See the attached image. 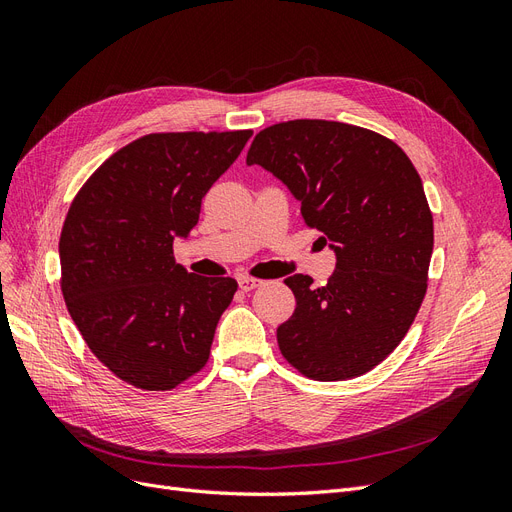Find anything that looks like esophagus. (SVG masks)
<instances>
[{
    "label": "esophagus",
    "instance_id": "34e87169",
    "mask_svg": "<svg viewBox=\"0 0 512 512\" xmlns=\"http://www.w3.org/2000/svg\"><path fill=\"white\" fill-rule=\"evenodd\" d=\"M262 282L256 280V277H239V288L243 292H252L254 288H258Z\"/></svg>",
    "mask_w": 512,
    "mask_h": 512
}]
</instances>
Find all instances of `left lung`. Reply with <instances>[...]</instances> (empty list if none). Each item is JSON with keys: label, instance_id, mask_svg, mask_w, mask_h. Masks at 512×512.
Listing matches in <instances>:
<instances>
[{"label": "left lung", "instance_id": "8db88e82", "mask_svg": "<svg viewBox=\"0 0 512 512\" xmlns=\"http://www.w3.org/2000/svg\"><path fill=\"white\" fill-rule=\"evenodd\" d=\"M247 164L280 179L337 256L327 286L286 280L284 359L320 382L367 374L406 337L427 292L433 218L423 181L391 138L342 121L294 119L256 134Z\"/></svg>", "mask_w": 512, "mask_h": 512}]
</instances>
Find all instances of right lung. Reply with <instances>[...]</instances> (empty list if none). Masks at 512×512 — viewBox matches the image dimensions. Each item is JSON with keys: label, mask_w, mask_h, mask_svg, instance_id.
<instances>
[{"label": "right lung", "mask_w": 512, "mask_h": 512, "mask_svg": "<svg viewBox=\"0 0 512 512\" xmlns=\"http://www.w3.org/2000/svg\"><path fill=\"white\" fill-rule=\"evenodd\" d=\"M252 130L136 138L91 175L59 237L61 292L96 359L136 389L170 391L209 361L237 292L175 262V237L198 224L211 185Z\"/></svg>", "instance_id": "add662e5"}]
</instances>
